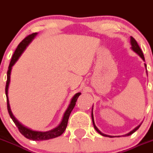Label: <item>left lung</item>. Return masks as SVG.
I'll use <instances>...</instances> for the list:
<instances>
[{"instance_id":"8db88e82","label":"left lung","mask_w":153,"mask_h":153,"mask_svg":"<svg viewBox=\"0 0 153 153\" xmlns=\"http://www.w3.org/2000/svg\"><path fill=\"white\" fill-rule=\"evenodd\" d=\"M131 48H132L133 51H134V52H136L137 53L138 55H139L140 56L141 58H142V59H143L144 61H145V58H144L143 53V52H142V51H141L139 45H138V44H137V41H136V40H135L134 38H133V37H131ZM145 66H146V64H145ZM91 116H92L93 125H94V128H95V130H96V131H97L98 133H99L100 134L102 135V136H104V137H112L109 136V135L104 134H102V133H101L100 131L99 130H98V128H97L96 125H95V124H94V115H93V110H92V113H91ZM140 125H139V126L137 127V128H135V129H134V130H133L132 131H131V132H130V133H128V134H126V135H125V136H129V135L132 134L133 133H134L135 131H136L137 130L138 128H140Z\"/></svg>"}]
</instances>
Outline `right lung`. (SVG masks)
<instances>
[{"label":"right lung","mask_w":153,"mask_h":153,"mask_svg":"<svg viewBox=\"0 0 153 153\" xmlns=\"http://www.w3.org/2000/svg\"><path fill=\"white\" fill-rule=\"evenodd\" d=\"M37 35V33H32L31 35H28L27 37H25L20 43L18 45L17 48L16 49L15 52H14L13 55L12 56V59H11L10 62L9 67H8V71H7V83H6V88H5V93L6 96H7V110L9 112V115L10 116V118H12V120L13 121V122L15 123V125H16V127L18 128L19 132L23 135L25 137L28 138V139L32 140H50L52 139V138L57 137L60 136L61 134H63V132L65 131V128L67 127V124H68V118H69V115L72 112V109H74L75 107V103H76V101L78 100V97L81 95V93H78L73 97V98L71 100L69 105H68V109L65 111V114L63 115V118H62V122H61L60 125L57 128H54L53 130H51L50 131H47V132H40V131H32V130H30L29 128H27L25 127H24L23 125H21L19 122L16 119L15 117L13 115L12 112L10 110V107L9 104V100H8V88H9V84L10 81V72L11 69H12V66L15 64V62H16L17 59L19 58V56H21V54L22 53L25 49L26 48V47L28 46V44L32 41L34 38L35 37V35Z\"/></svg>","instance_id":"right-lung-1"}]
</instances>
